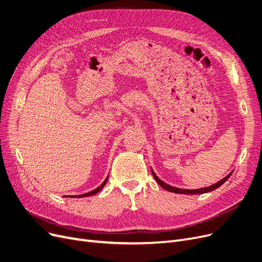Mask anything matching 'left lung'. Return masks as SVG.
Listing matches in <instances>:
<instances>
[{
  "instance_id": "left-lung-1",
  "label": "left lung",
  "mask_w": 262,
  "mask_h": 262,
  "mask_svg": "<svg viewBox=\"0 0 262 262\" xmlns=\"http://www.w3.org/2000/svg\"><path fill=\"white\" fill-rule=\"evenodd\" d=\"M232 171H233V170H232ZM232 171L229 172L226 177H224L223 179H221L219 182H216V183H214V184H212V185H210V186H207V188L195 189V190H185V189L175 188V186H171V185L165 183L164 181H162V180L156 175V172L151 169L154 178L156 179V181H157L164 190H166V191H168V192H172V193H177V194H189V195H190V194H204V193H208V192H211V191H213V190L220 188V186H221L223 183H225V182L228 180V178L231 176Z\"/></svg>"
}]
</instances>
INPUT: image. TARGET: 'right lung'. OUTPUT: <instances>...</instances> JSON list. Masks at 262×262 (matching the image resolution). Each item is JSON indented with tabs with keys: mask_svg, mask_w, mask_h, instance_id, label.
Returning a JSON list of instances; mask_svg holds the SVG:
<instances>
[{
	"mask_svg": "<svg viewBox=\"0 0 262 262\" xmlns=\"http://www.w3.org/2000/svg\"><path fill=\"white\" fill-rule=\"evenodd\" d=\"M107 179H108V176L105 178V180L102 182V184H100V185L98 186L97 189H95V190H93V191H91V192H89V193L81 194V195H71V196H65V197H74V198H81V197H87V196H92V195H95V194H97L98 192H100V191H101V189H102L103 186L105 185V183H106Z\"/></svg>",
	"mask_w": 262,
	"mask_h": 262,
	"instance_id": "add662e5",
	"label": "right lung"
}]
</instances>
